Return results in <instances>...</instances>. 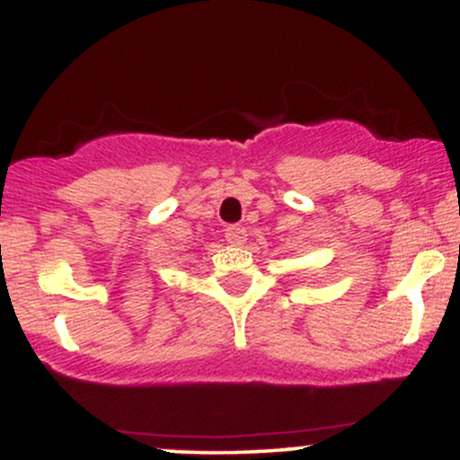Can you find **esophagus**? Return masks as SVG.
I'll return each instance as SVG.
<instances>
[{
    "mask_svg": "<svg viewBox=\"0 0 460 460\" xmlns=\"http://www.w3.org/2000/svg\"><path fill=\"white\" fill-rule=\"evenodd\" d=\"M225 240L229 242V244H234V246L244 244L246 229H244V226H240V225H229L225 229Z\"/></svg>",
    "mask_w": 460,
    "mask_h": 460,
    "instance_id": "34e87169",
    "label": "esophagus"
}]
</instances>
